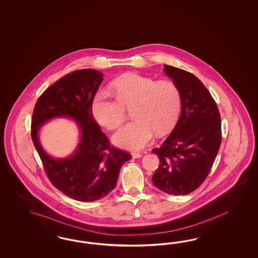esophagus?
Instances as JSON below:
<instances>
[{"mask_svg":"<svg viewBox=\"0 0 258 258\" xmlns=\"http://www.w3.org/2000/svg\"><path fill=\"white\" fill-rule=\"evenodd\" d=\"M132 156H133V159H137V158H141L142 154L138 153V152H133Z\"/></svg>","mask_w":258,"mask_h":258,"instance_id":"esophagus-1","label":"esophagus"}]
</instances>
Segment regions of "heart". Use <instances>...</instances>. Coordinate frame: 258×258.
<instances>
[{
    "instance_id": "1",
    "label": "heart",
    "mask_w": 258,
    "mask_h": 258,
    "mask_svg": "<svg viewBox=\"0 0 258 258\" xmlns=\"http://www.w3.org/2000/svg\"><path fill=\"white\" fill-rule=\"evenodd\" d=\"M111 89L116 99L101 90L94 95L92 112L94 119L108 130H115L125 121V108H132L133 122L112 137L113 143L127 149H143L154 133L165 135L175 126L181 108L178 86L170 80L155 81L138 74L128 73L115 78Z\"/></svg>"
}]
</instances>
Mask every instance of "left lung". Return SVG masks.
<instances>
[{
  "label": "left lung",
  "mask_w": 258,
  "mask_h": 258,
  "mask_svg": "<svg viewBox=\"0 0 258 258\" xmlns=\"http://www.w3.org/2000/svg\"><path fill=\"white\" fill-rule=\"evenodd\" d=\"M164 71L180 90L181 111L162 147L152 150L160 160L152 182L166 194L186 195L211 170L221 143L220 114L211 94L194 75L169 65H164Z\"/></svg>",
  "instance_id": "1"
}]
</instances>
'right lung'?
I'll return each mask as SVG.
<instances>
[{
    "label": "right lung",
    "mask_w": 258,
    "mask_h": 258,
    "mask_svg": "<svg viewBox=\"0 0 258 258\" xmlns=\"http://www.w3.org/2000/svg\"><path fill=\"white\" fill-rule=\"evenodd\" d=\"M103 74L94 69L75 71L58 79L39 96L33 111L32 140L52 184L79 202H94L111 192L121 166L132 157L111 147L92 112ZM55 117H70L81 135L74 153L66 158L50 157L39 143V128Z\"/></svg>",
    "instance_id": "add662e5"
}]
</instances>
